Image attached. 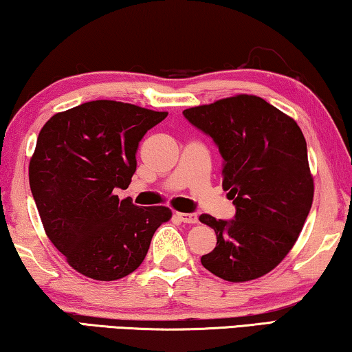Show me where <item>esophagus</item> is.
<instances>
[{
	"label": "esophagus",
	"mask_w": 352,
	"mask_h": 352,
	"mask_svg": "<svg viewBox=\"0 0 352 352\" xmlns=\"http://www.w3.org/2000/svg\"><path fill=\"white\" fill-rule=\"evenodd\" d=\"M176 217L184 223H197L198 216L195 212H176Z\"/></svg>",
	"instance_id": "34e87169"
}]
</instances>
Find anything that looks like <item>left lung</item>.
<instances>
[{"mask_svg": "<svg viewBox=\"0 0 352 352\" xmlns=\"http://www.w3.org/2000/svg\"><path fill=\"white\" fill-rule=\"evenodd\" d=\"M219 147L222 187L235 205L223 221L201 214L216 248L201 265L230 283L251 281L276 267L297 241L313 203V177L297 122L261 96L236 95L182 111Z\"/></svg>", "mask_w": 352, "mask_h": 352, "instance_id": "left-lung-1", "label": "left lung"}]
</instances>
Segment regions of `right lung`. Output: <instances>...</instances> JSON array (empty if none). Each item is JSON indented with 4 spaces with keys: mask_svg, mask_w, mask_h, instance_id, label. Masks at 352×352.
<instances>
[{
    "mask_svg": "<svg viewBox=\"0 0 352 352\" xmlns=\"http://www.w3.org/2000/svg\"><path fill=\"white\" fill-rule=\"evenodd\" d=\"M166 116L96 100L52 116L39 131L30 188L49 239L84 276L114 281L135 272L170 221L165 206L140 208L114 195L130 186L142 136Z\"/></svg>",
    "mask_w": 352,
    "mask_h": 352,
    "instance_id": "1",
    "label": "right lung"
}]
</instances>
